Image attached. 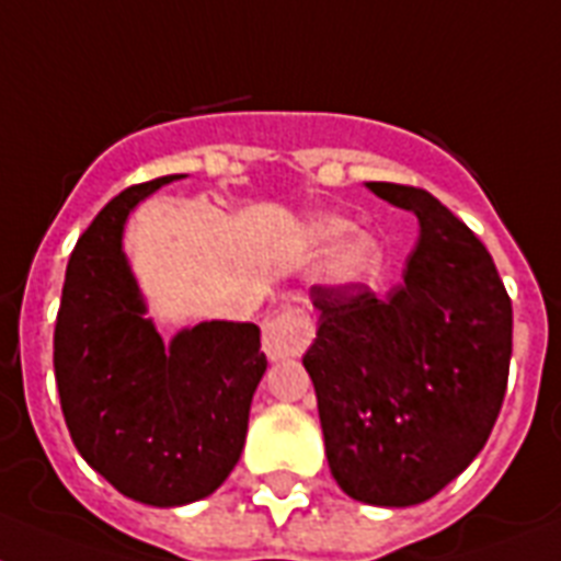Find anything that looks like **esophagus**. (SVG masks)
<instances>
[{
    "label": "esophagus",
    "instance_id": "esophagus-1",
    "mask_svg": "<svg viewBox=\"0 0 561 561\" xmlns=\"http://www.w3.org/2000/svg\"><path fill=\"white\" fill-rule=\"evenodd\" d=\"M310 339H313V322L308 313L299 308H282L262 328V351L273 362L288 359L308 351Z\"/></svg>",
    "mask_w": 561,
    "mask_h": 561
}]
</instances>
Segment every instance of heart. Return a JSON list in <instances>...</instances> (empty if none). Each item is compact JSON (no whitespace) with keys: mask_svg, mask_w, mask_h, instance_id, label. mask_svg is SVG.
Masks as SVG:
<instances>
[{"mask_svg":"<svg viewBox=\"0 0 561 561\" xmlns=\"http://www.w3.org/2000/svg\"><path fill=\"white\" fill-rule=\"evenodd\" d=\"M347 233H351V222H345V219H336V216H331V219H322V222L313 228V237H317V242H322V244L339 242V239L347 237ZM379 262H382V251H379L376 239L353 237V239H347V242L342 244L336 253H333L331 265H328L324 276H328V282H331V285H339V288H351V285H362V282H368L370 276L376 273V267H379Z\"/></svg>","mask_w":561,"mask_h":561,"instance_id":"b5f03b06","label":"heart"}]
</instances>
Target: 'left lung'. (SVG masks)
Returning <instances> with one entry per match:
<instances>
[{
  "label": "left lung",
  "instance_id": "obj_1",
  "mask_svg": "<svg viewBox=\"0 0 561 561\" xmlns=\"http://www.w3.org/2000/svg\"><path fill=\"white\" fill-rule=\"evenodd\" d=\"M368 187L416 214L419 242L388 294L310 288L319 331L302 365L339 488L365 505L408 507L454 482L491 436L513 308L488 248L436 196Z\"/></svg>",
  "mask_w": 561,
  "mask_h": 561
}]
</instances>
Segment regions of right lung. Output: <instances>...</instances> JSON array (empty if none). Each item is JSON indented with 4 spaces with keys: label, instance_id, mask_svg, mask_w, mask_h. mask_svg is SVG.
<instances>
[{
    "label": "right lung",
    "instance_id": "1",
    "mask_svg": "<svg viewBox=\"0 0 561 561\" xmlns=\"http://www.w3.org/2000/svg\"><path fill=\"white\" fill-rule=\"evenodd\" d=\"M182 173L113 196L79 237L54 331L70 439L119 493L153 507L205 499L239 462L267 368L253 322H199L162 342L145 319L122 233L130 210Z\"/></svg>",
    "mask_w": 561,
    "mask_h": 561
}]
</instances>
